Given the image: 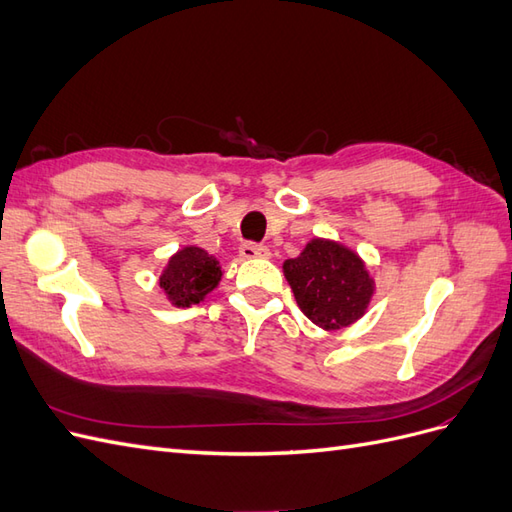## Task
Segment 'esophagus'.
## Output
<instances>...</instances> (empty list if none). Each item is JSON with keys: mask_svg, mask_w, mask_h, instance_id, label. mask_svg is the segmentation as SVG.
Listing matches in <instances>:
<instances>
[{"mask_svg": "<svg viewBox=\"0 0 512 512\" xmlns=\"http://www.w3.org/2000/svg\"><path fill=\"white\" fill-rule=\"evenodd\" d=\"M239 254H241V258H269L271 256L269 247L256 245V243H243L239 247Z\"/></svg>", "mask_w": 512, "mask_h": 512, "instance_id": "obj_1", "label": "esophagus"}]
</instances>
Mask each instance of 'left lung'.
I'll use <instances>...</instances> for the list:
<instances>
[{
	"mask_svg": "<svg viewBox=\"0 0 512 512\" xmlns=\"http://www.w3.org/2000/svg\"><path fill=\"white\" fill-rule=\"evenodd\" d=\"M284 275L301 312L324 331L359 320L376 290L361 256L329 239L309 241L297 258L284 262Z\"/></svg>",
	"mask_w": 512,
	"mask_h": 512,
	"instance_id": "left-lung-1",
	"label": "left lung"
}]
</instances>
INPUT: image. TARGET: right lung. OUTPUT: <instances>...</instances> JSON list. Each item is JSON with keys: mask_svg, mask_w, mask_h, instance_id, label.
<instances>
[{"mask_svg": "<svg viewBox=\"0 0 512 512\" xmlns=\"http://www.w3.org/2000/svg\"><path fill=\"white\" fill-rule=\"evenodd\" d=\"M220 280V260L203 247L188 245L181 247L175 256H170L160 275V288L173 305L190 307L203 301L213 288H218Z\"/></svg>", "mask_w": 512, "mask_h": 512, "instance_id": "right-lung-1", "label": "right lung"}]
</instances>
